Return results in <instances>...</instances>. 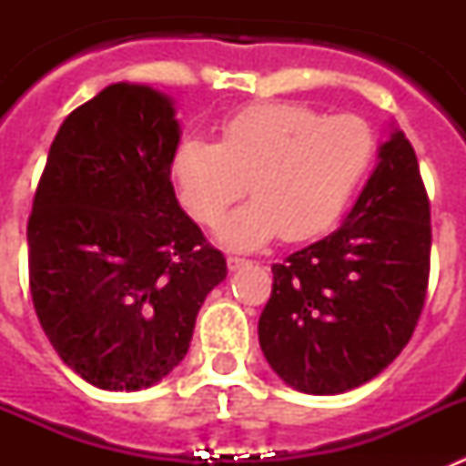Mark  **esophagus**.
Instances as JSON below:
<instances>
[{"mask_svg": "<svg viewBox=\"0 0 466 466\" xmlns=\"http://www.w3.org/2000/svg\"><path fill=\"white\" fill-rule=\"evenodd\" d=\"M226 266H228V270H240L245 266H249V261L240 257H226Z\"/></svg>", "mask_w": 466, "mask_h": 466, "instance_id": "obj_1", "label": "esophagus"}]
</instances>
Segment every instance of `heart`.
Here are the masks:
<instances>
[{
    "mask_svg": "<svg viewBox=\"0 0 466 466\" xmlns=\"http://www.w3.org/2000/svg\"><path fill=\"white\" fill-rule=\"evenodd\" d=\"M373 156L376 137L361 118L263 102L224 121L217 144H179L172 177L187 212L208 226L249 187L254 198L221 221L217 238L230 249H257L279 233L291 242L327 233L355 198Z\"/></svg>",
    "mask_w": 466,
    "mask_h": 466,
    "instance_id": "b5f03b06",
    "label": "heart"
}]
</instances>
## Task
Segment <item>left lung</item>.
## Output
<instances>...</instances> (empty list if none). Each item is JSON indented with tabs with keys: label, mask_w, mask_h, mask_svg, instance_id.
Wrapping results in <instances>:
<instances>
[{
	"label": "left lung",
	"mask_w": 466,
	"mask_h": 466,
	"mask_svg": "<svg viewBox=\"0 0 466 466\" xmlns=\"http://www.w3.org/2000/svg\"><path fill=\"white\" fill-rule=\"evenodd\" d=\"M430 200L392 127L343 226L273 266L258 319L270 369L306 394H343L385 371L415 331L430 279Z\"/></svg>",
	"instance_id": "1"
}]
</instances>
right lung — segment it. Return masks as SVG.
Masks as SVG:
<instances>
[{
	"mask_svg": "<svg viewBox=\"0 0 466 466\" xmlns=\"http://www.w3.org/2000/svg\"><path fill=\"white\" fill-rule=\"evenodd\" d=\"M166 93L111 84L57 130L27 221L41 329L86 382L135 392L187 357L226 279L170 182L182 126Z\"/></svg>",
	"mask_w": 466,
	"mask_h": 466,
	"instance_id": "add662e5",
	"label": "right lung"
}]
</instances>
